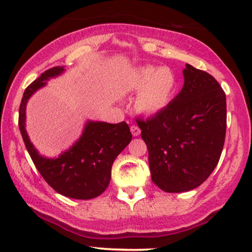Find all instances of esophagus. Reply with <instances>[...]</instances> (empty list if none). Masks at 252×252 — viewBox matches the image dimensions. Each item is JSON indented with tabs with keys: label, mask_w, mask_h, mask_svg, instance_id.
<instances>
[{
	"label": "esophagus",
	"mask_w": 252,
	"mask_h": 252,
	"mask_svg": "<svg viewBox=\"0 0 252 252\" xmlns=\"http://www.w3.org/2000/svg\"><path fill=\"white\" fill-rule=\"evenodd\" d=\"M130 130H131V133L133 134L134 137H137V136H139V134H140V132H141V130H140V127H139L138 126H131V127H130Z\"/></svg>",
	"instance_id": "obj_1"
}]
</instances>
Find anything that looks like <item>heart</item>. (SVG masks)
<instances>
[{"mask_svg":"<svg viewBox=\"0 0 252 252\" xmlns=\"http://www.w3.org/2000/svg\"><path fill=\"white\" fill-rule=\"evenodd\" d=\"M130 87L140 90L137 108L145 114H156L171 102L176 88V79L170 67L142 66L131 76Z\"/></svg>","mask_w":252,"mask_h":252,"instance_id":"1","label":"heart"}]
</instances>
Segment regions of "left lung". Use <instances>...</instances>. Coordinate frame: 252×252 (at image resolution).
<instances>
[{
    "label": "left lung",
    "mask_w": 252,
    "mask_h": 252,
    "mask_svg": "<svg viewBox=\"0 0 252 252\" xmlns=\"http://www.w3.org/2000/svg\"><path fill=\"white\" fill-rule=\"evenodd\" d=\"M185 85L152 118H137L148 148L152 181L165 192L205 182L219 163L226 133V97L213 76L187 64Z\"/></svg>",
    "instance_id": "1"
}]
</instances>
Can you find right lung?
Segmentation results:
<instances>
[{"label": "right lung", "mask_w": 252, "mask_h": 252, "mask_svg": "<svg viewBox=\"0 0 252 252\" xmlns=\"http://www.w3.org/2000/svg\"><path fill=\"white\" fill-rule=\"evenodd\" d=\"M64 66H54L26 88L19 107V129L33 164L48 186L63 196L73 199H93L102 194L111 181L112 165L120 153L132 139L126 122L111 125L88 122L81 138L55 159L38 155L25 129L26 104L48 78L59 76Z\"/></svg>", "instance_id": "1"}]
</instances>
